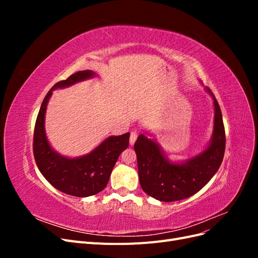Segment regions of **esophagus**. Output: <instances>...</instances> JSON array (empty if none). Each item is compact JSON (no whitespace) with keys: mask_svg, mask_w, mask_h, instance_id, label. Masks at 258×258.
Segmentation results:
<instances>
[{"mask_svg":"<svg viewBox=\"0 0 258 258\" xmlns=\"http://www.w3.org/2000/svg\"><path fill=\"white\" fill-rule=\"evenodd\" d=\"M137 138H138V134L136 131H132L130 134V145H134L135 142L137 141Z\"/></svg>","mask_w":258,"mask_h":258,"instance_id":"34e87169","label":"esophagus"}]
</instances>
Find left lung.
Masks as SVG:
<instances>
[{"instance_id": "left-lung-1", "label": "left lung", "mask_w": 258, "mask_h": 258, "mask_svg": "<svg viewBox=\"0 0 258 258\" xmlns=\"http://www.w3.org/2000/svg\"><path fill=\"white\" fill-rule=\"evenodd\" d=\"M214 103V130L212 141L206 151L183 163H171L159 145L144 135L135 143L140 185L151 197L163 202L188 198L208 184L222 165L226 137L221 107L207 87Z\"/></svg>"}]
</instances>
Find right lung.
Listing matches in <instances>:
<instances>
[{"instance_id": "obj_1", "label": "right lung", "mask_w": 258, "mask_h": 258, "mask_svg": "<svg viewBox=\"0 0 258 258\" xmlns=\"http://www.w3.org/2000/svg\"><path fill=\"white\" fill-rule=\"evenodd\" d=\"M93 75L92 71L86 70L54 84L44 98L34 127L33 154L38 170L54 188L75 197H88L103 190L119 155L129 146L130 134L127 132L107 138L90 154L80 158L63 157L50 147L45 135L44 120L52 90L69 87Z\"/></svg>"}]
</instances>
